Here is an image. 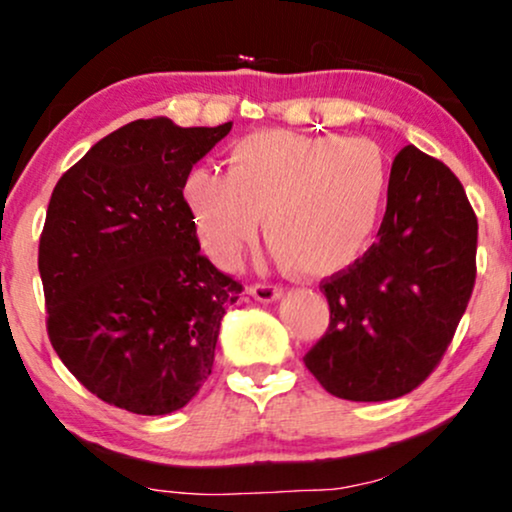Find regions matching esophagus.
I'll return each mask as SVG.
<instances>
[{"label":"esophagus","instance_id":"esophagus-1","mask_svg":"<svg viewBox=\"0 0 512 512\" xmlns=\"http://www.w3.org/2000/svg\"><path fill=\"white\" fill-rule=\"evenodd\" d=\"M250 295L260 303H274L283 295V288L272 286V283H252L250 286Z\"/></svg>","mask_w":512,"mask_h":512}]
</instances>
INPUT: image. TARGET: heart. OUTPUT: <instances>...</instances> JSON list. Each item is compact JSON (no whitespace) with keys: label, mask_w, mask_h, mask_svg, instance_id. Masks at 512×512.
Listing matches in <instances>:
<instances>
[{"label":"heart","mask_w":512,"mask_h":512,"mask_svg":"<svg viewBox=\"0 0 512 512\" xmlns=\"http://www.w3.org/2000/svg\"><path fill=\"white\" fill-rule=\"evenodd\" d=\"M389 183V162L369 140L267 128L226 150V174L190 169L181 195L219 267L238 262L264 217L281 262L305 276H331L372 243Z\"/></svg>","instance_id":"heart-1"}]
</instances>
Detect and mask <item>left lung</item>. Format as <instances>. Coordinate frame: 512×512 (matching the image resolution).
I'll return each instance as SVG.
<instances>
[{"mask_svg": "<svg viewBox=\"0 0 512 512\" xmlns=\"http://www.w3.org/2000/svg\"><path fill=\"white\" fill-rule=\"evenodd\" d=\"M379 240L322 281L329 329L305 367L331 396L400 398L451 346L477 276V217L463 183L415 145L393 159Z\"/></svg>", "mask_w": 512, "mask_h": 512, "instance_id": "obj_1", "label": "left lung"}]
</instances>
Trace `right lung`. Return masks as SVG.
I'll use <instances>...</instances> for the list:
<instances>
[{"mask_svg":"<svg viewBox=\"0 0 512 512\" xmlns=\"http://www.w3.org/2000/svg\"><path fill=\"white\" fill-rule=\"evenodd\" d=\"M231 121L138 119L59 178L40 236L47 334L104 403L166 415L200 391L243 286L200 252L181 186Z\"/></svg>","mask_w":512,"mask_h":512,"instance_id":"obj_1","label":"right lung"}]
</instances>
